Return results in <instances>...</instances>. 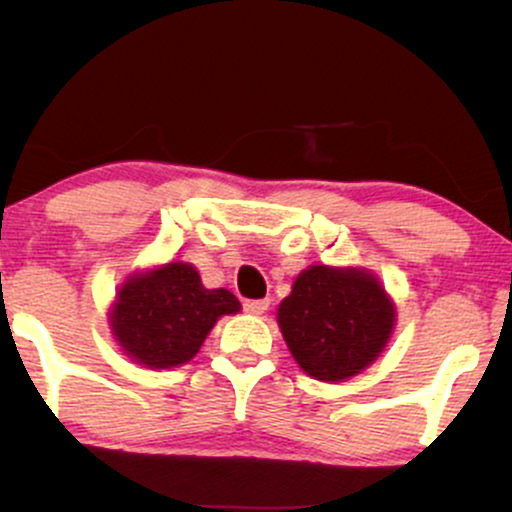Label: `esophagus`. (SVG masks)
<instances>
[{"instance_id": "34e87169", "label": "esophagus", "mask_w": 512, "mask_h": 512, "mask_svg": "<svg viewBox=\"0 0 512 512\" xmlns=\"http://www.w3.org/2000/svg\"><path fill=\"white\" fill-rule=\"evenodd\" d=\"M243 308L248 310L250 315H262L264 310L269 308V298H255V301H245Z\"/></svg>"}]
</instances>
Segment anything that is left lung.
Wrapping results in <instances>:
<instances>
[{"label": "left lung", "instance_id": "1", "mask_svg": "<svg viewBox=\"0 0 512 512\" xmlns=\"http://www.w3.org/2000/svg\"><path fill=\"white\" fill-rule=\"evenodd\" d=\"M395 308L378 279L356 269H305L279 305V327L305 373L337 383L378 358Z\"/></svg>", "mask_w": 512, "mask_h": 512}]
</instances>
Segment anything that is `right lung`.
Returning a JSON list of instances; mask_svg holds the SVG:
<instances>
[{"mask_svg":"<svg viewBox=\"0 0 512 512\" xmlns=\"http://www.w3.org/2000/svg\"><path fill=\"white\" fill-rule=\"evenodd\" d=\"M238 310L240 303L231 291L204 289L192 264L168 262L122 286L110 325L134 361L170 368L190 361L214 322Z\"/></svg>","mask_w":512,"mask_h":512,"instance_id":"add662e5","label":"right lung"}]
</instances>
